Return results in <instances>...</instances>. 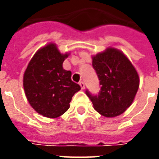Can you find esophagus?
<instances>
[{"mask_svg":"<svg viewBox=\"0 0 159 159\" xmlns=\"http://www.w3.org/2000/svg\"><path fill=\"white\" fill-rule=\"evenodd\" d=\"M79 85L81 86V89H85V83H83V82H80Z\"/></svg>","mask_w":159,"mask_h":159,"instance_id":"34e87169","label":"esophagus"}]
</instances>
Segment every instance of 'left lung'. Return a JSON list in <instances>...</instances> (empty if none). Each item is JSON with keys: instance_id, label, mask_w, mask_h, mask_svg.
I'll return each mask as SVG.
<instances>
[{"instance_id": "obj_1", "label": "left lung", "mask_w": 159, "mask_h": 159, "mask_svg": "<svg viewBox=\"0 0 159 159\" xmlns=\"http://www.w3.org/2000/svg\"><path fill=\"white\" fill-rule=\"evenodd\" d=\"M93 67L100 80V91L93 95L86 90V94L102 116H119L133 103L139 89L136 70L123 52L113 48L93 56Z\"/></svg>"}]
</instances>
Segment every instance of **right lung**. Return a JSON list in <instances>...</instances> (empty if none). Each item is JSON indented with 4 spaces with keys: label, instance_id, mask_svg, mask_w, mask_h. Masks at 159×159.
Instances as JSON below:
<instances>
[{
    "label": "right lung",
    "instance_id": "1",
    "mask_svg": "<svg viewBox=\"0 0 159 159\" xmlns=\"http://www.w3.org/2000/svg\"><path fill=\"white\" fill-rule=\"evenodd\" d=\"M67 57L68 53H60L54 43H49L35 53L24 74L23 85L30 105L46 117L63 115L81 89L71 81V72L63 69Z\"/></svg>",
    "mask_w": 159,
    "mask_h": 159
}]
</instances>
